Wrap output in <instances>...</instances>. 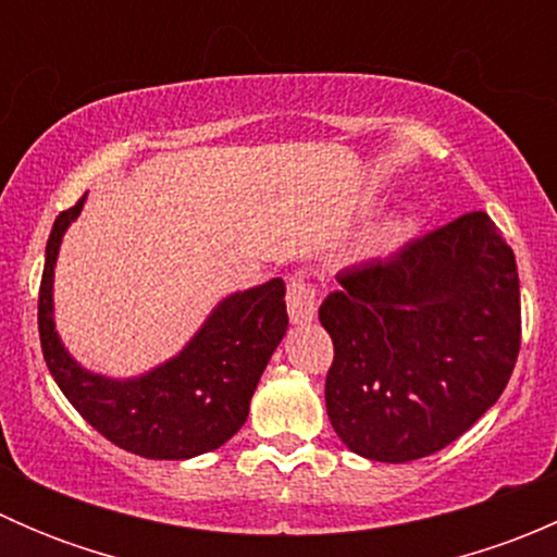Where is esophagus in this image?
<instances>
[{
    "label": "esophagus",
    "mask_w": 557,
    "mask_h": 557,
    "mask_svg": "<svg viewBox=\"0 0 557 557\" xmlns=\"http://www.w3.org/2000/svg\"><path fill=\"white\" fill-rule=\"evenodd\" d=\"M285 301H288L290 323H296V325L312 323L314 314H318V288L310 283H305L301 277L290 280Z\"/></svg>",
    "instance_id": "34e87169"
}]
</instances>
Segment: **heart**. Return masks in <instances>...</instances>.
I'll use <instances>...</instances> for the list:
<instances>
[{
	"label": "heart",
	"mask_w": 557,
	"mask_h": 557,
	"mask_svg": "<svg viewBox=\"0 0 557 557\" xmlns=\"http://www.w3.org/2000/svg\"><path fill=\"white\" fill-rule=\"evenodd\" d=\"M409 234V221L407 218H393L385 226L374 228L367 239H363V252H385L391 247H396L404 237Z\"/></svg>",
	"instance_id": "1"
}]
</instances>
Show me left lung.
Here are the masks:
<instances>
[{
    "instance_id": "obj_1",
    "label": "left lung",
    "mask_w": 557,
    "mask_h": 557,
    "mask_svg": "<svg viewBox=\"0 0 557 557\" xmlns=\"http://www.w3.org/2000/svg\"><path fill=\"white\" fill-rule=\"evenodd\" d=\"M336 283L318 312L334 342L325 409L352 453L383 463L425 458L498 401L520 350V280L485 212Z\"/></svg>"
}]
</instances>
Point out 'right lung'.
I'll return each instance as SVG.
<instances>
[{
  "mask_svg": "<svg viewBox=\"0 0 557 557\" xmlns=\"http://www.w3.org/2000/svg\"><path fill=\"white\" fill-rule=\"evenodd\" d=\"M83 205L86 196L55 218L39 283V342L55 385L86 423L123 450L153 460L218 450L245 425L258 380L288 331L285 283L274 277L226 296L194 339L148 374H94L66 352L53 323L55 258Z\"/></svg>",
  "mask_w": 557,
  "mask_h": 557,
  "instance_id": "obj_1",
  "label": "right lung"
}]
</instances>
